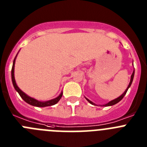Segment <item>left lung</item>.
I'll list each match as a JSON object with an SVG mask.
<instances>
[{
    "mask_svg": "<svg viewBox=\"0 0 147 147\" xmlns=\"http://www.w3.org/2000/svg\"><path fill=\"white\" fill-rule=\"evenodd\" d=\"M132 65H133V62H132ZM134 74H135V69L133 70V72H132V75H131V79H130V82H129V85H128V86H127V89L125 90V91H124V93H122V94L120 96H119V97H118V98H115V99L112 100V101H110V102H109L108 103L105 104V105H100V106H102V107H108V106H112V105H115V104H117L118 102H120L122 98H124V96H125L126 93H127V90H128V89H129V87H130V86H131V85H132V81H133V78H134ZM85 98H86L87 101H88V102H89V103L91 104V105H96V104H95V103H93V102H91V101H90V100L88 99V98H86V97H85Z\"/></svg>",
    "mask_w": 147,
    "mask_h": 147,
    "instance_id": "8db88e82",
    "label": "left lung"
}]
</instances>
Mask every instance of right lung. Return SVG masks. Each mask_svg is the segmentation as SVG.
<instances>
[{
    "label": "right lung",
    "mask_w": 147,
    "mask_h": 147,
    "mask_svg": "<svg viewBox=\"0 0 147 147\" xmlns=\"http://www.w3.org/2000/svg\"><path fill=\"white\" fill-rule=\"evenodd\" d=\"M18 54V53L17 54L15 59H14V61H13V65H12V68H11V81H12L13 86H14V88H15V90L19 93L20 97H21V98H23V99L24 100L26 103L29 104V105H32V106H34V107H48V106H52V105H56V104L57 103L59 100H60V98H62V91L61 92L60 94H59L57 98L49 100V101H45V102H42V101H39V100L35 99L34 98H32V97L29 96H28L26 93H25L23 91H22L21 90L18 88L15 79V59H16Z\"/></svg>",
    "instance_id": "obj_1"
}]
</instances>
